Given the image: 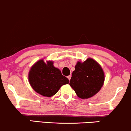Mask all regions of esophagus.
<instances>
[{
  "label": "esophagus",
  "mask_w": 131,
  "mask_h": 131,
  "mask_svg": "<svg viewBox=\"0 0 131 131\" xmlns=\"http://www.w3.org/2000/svg\"><path fill=\"white\" fill-rule=\"evenodd\" d=\"M67 78H68V79L69 80H70V78H71V75H69L68 77H67Z\"/></svg>",
  "instance_id": "esophagus-1"
}]
</instances>
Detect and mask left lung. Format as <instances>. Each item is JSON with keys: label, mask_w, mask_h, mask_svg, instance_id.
Returning <instances> with one entry per match:
<instances>
[{"label": "left lung", "mask_w": 131, "mask_h": 131, "mask_svg": "<svg viewBox=\"0 0 131 131\" xmlns=\"http://www.w3.org/2000/svg\"><path fill=\"white\" fill-rule=\"evenodd\" d=\"M105 75L101 66L92 58L75 66L70 81V86L78 97L88 99L99 91L104 84Z\"/></svg>", "instance_id": "obj_1"}]
</instances>
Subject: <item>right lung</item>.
<instances>
[{
	"mask_svg": "<svg viewBox=\"0 0 131 131\" xmlns=\"http://www.w3.org/2000/svg\"><path fill=\"white\" fill-rule=\"evenodd\" d=\"M28 78L33 90L45 97L56 94L62 85L69 83L68 78L62 75L61 70L54 67L53 61L45 63L43 59L39 60L32 66Z\"/></svg>",
	"mask_w": 131,
	"mask_h": 131,
	"instance_id": "right-lung-1",
	"label": "right lung"
}]
</instances>
